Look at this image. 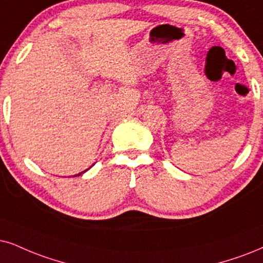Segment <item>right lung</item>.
<instances>
[{"label": "right lung", "mask_w": 263, "mask_h": 263, "mask_svg": "<svg viewBox=\"0 0 263 263\" xmlns=\"http://www.w3.org/2000/svg\"><path fill=\"white\" fill-rule=\"evenodd\" d=\"M92 166H93V165H92ZM92 166H91V167H92ZM91 167H88V168H91ZM88 168H87V170H88ZM87 170H85V171L80 172V174H78V175H74V176H72V177H76V176H80V175H82V174H84V172H86V171H87Z\"/></svg>", "instance_id": "add662e5"}]
</instances>
